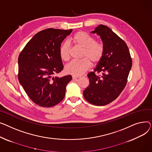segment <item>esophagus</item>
Here are the masks:
<instances>
[{
    "mask_svg": "<svg viewBox=\"0 0 152 152\" xmlns=\"http://www.w3.org/2000/svg\"><path fill=\"white\" fill-rule=\"evenodd\" d=\"M79 77H77V76H75V75H72V79H73L74 80L77 79V78H79Z\"/></svg>",
    "mask_w": 152,
    "mask_h": 152,
    "instance_id": "esophagus-1",
    "label": "esophagus"
}]
</instances>
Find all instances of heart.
<instances>
[{"label":"heart","mask_w":152,"mask_h":152,"mask_svg":"<svg viewBox=\"0 0 152 152\" xmlns=\"http://www.w3.org/2000/svg\"><path fill=\"white\" fill-rule=\"evenodd\" d=\"M72 42L76 46L83 49L82 58L79 61H73L66 67V72L75 76L84 74L93 64L101 61L104 56V47L100 43L96 42L94 37L85 32L79 31L75 34ZM61 58L67 62L70 59V48L67 42L62 43L59 49Z\"/></svg>","instance_id":"obj_1"}]
</instances>
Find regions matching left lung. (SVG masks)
<instances>
[{
	"instance_id": "left-lung-1",
	"label": "left lung",
	"mask_w": 152,
	"mask_h": 152,
	"mask_svg": "<svg viewBox=\"0 0 152 152\" xmlns=\"http://www.w3.org/2000/svg\"><path fill=\"white\" fill-rule=\"evenodd\" d=\"M91 33L99 35L104 53L94 72L88 74L90 85L83 96L91 104L105 105L117 99L125 87L132 59L126 43L107 26L99 25ZM95 72L103 75L98 76Z\"/></svg>"
}]
</instances>
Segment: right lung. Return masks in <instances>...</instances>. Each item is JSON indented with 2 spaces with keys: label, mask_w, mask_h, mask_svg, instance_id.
Returning <instances> with one entry per match:
<instances>
[{
  "label": "right lung",
  "mask_w": 152,
  "mask_h": 152,
  "mask_svg": "<svg viewBox=\"0 0 152 152\" xmlns=\"http://www.w3.org/2000/svg\"><path fill=\"white\" fill-rule=\"evenodd\" d=\"M72 29L49 28L39 32L18 57L19 82L26 94L43 107H51L64 99L70 75L53 77L64 68L59 54L62 42Z\"/></svg>",
  "instance_id": "1"
}]
</instances>
